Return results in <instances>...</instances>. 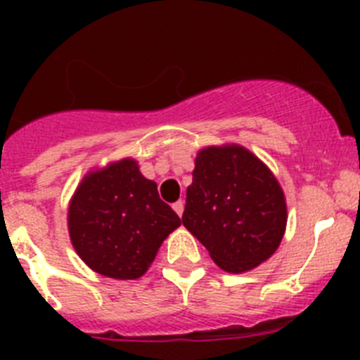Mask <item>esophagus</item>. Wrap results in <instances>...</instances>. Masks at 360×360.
<instances>
[{
  "label": "esophagus",
  "mask_w": 360,
  "mask_h": 360,
  "mask_svg": "<svg viewBox=\"0 0 360 360\" xmlns=\"http://www.w3.org/2000/svg\"><path fill=\"white\" fill-rule=\"evenodd\" d=\"M184 207H186V203H184L182 200H178L176 203H173V209H174V212H176L178 216L184 214Z\"/></svg>",
  "instance_id": "obj_1"
}]
</instances>
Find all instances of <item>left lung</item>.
Returning <instances> with one entry per match:
<instances>
[{"mask_svg": "<svg viewBox=\"0 0 360 360\" xmlns=\"http://www.w3.org/2000/svg\"><path fill=\"white\" fill-rule=\"evenodd\" d=\"M182 224L231 274L249 272L278 250L287 198L269 165L240 144L196 153Z\"/></svg>", "mask_w": 360, "mask_h": 360, "instance_id": "obj_1", "label": "left lung"}]
</instances>
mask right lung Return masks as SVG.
<instances>
[{"mask_svg": "<svg viewBox=\"0 0 360 360\" xmlns=\"http://www.w3.org/2000/svg\"><path fill=\"white\" fill-rule=\"evenodd\" d=\"M73 249L94 272L111 279H139L160 245L180 227L176 212L160 200L157 182L131 157L94 167L68 202Z\"/></svg>", "mask_w": 360, "mask_h": 360, "instance_id": "right-lung-1", "label": "right lung"}]
</instances>
